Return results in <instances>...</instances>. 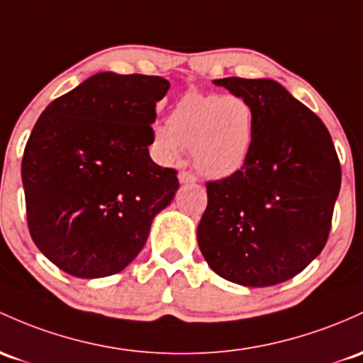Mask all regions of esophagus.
<instances>
[{
    "mask_svg": "<svg viewBox=\"0 0 363 363\" xmlns=\"http://www.w3.org/2000/svg\"><path fill=\"white\" fill-rule=\"evenodd\" d=\"M179 181H181L182 184H184V182H194L196 181V175L188 172V170H181V172H179Z\"/></svg>",
    "mask_w": 363,
    "mask_h": 363,
    "instance_id": "34e87169",
    "label": "esophagus"
}]
</instances>
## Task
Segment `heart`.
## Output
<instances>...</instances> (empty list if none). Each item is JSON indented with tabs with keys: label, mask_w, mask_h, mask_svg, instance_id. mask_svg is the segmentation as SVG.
I'll return each instance as SVG.
<instances>
[{
	"label": "heart",
	"mask_w": 363,
	"mask_h": 363,
	"mask_svg": "<svg viewBox=\"0 0 363 363\" xmlns=\"http://www.w3.org/2000/svg\"><path fill=\"white\" fill-rule=\"evenodd\" d=\"M255 113L238 94L188 93L174 103L167 123L153 130V143L170 162L191 148L193 163L206 177L233 175L248 160L253 148Z\"/></svg>",
	"instance_id": "obj_1"
}]
</instances>
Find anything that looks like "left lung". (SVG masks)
I'll return each instance as SVG.
<instances>
[{
	"label": "left lung",
	"mask_w": 363,
	"mask_h": 363,
	"mask_svg": "<svg viewBox=\"0 0 363 363\" xmlns=\"http://www.w3.org/2000/svg\"><path fill=\"white\" fill-rule=\"evenodd\" d=\"M255 113L238 172L206 182L198 245L215 274L265 288L300 274L328 242L341 165L324 122L270 79H215Z\"/></svg>",
	"instance_id": "8db88e82"
}]
</instances>
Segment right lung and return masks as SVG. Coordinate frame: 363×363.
Segmentation results:
<instances>
[{
    "label": "right lung",
    "instance_id": "obj_1",
    "mask_svg": "<svg viewBox=\"0 0 363 363\" xmlns=\"http://www.w3.org/2000/svg\"><path fill=\"white\" fill-rule=\"evenodd\" d=\"M158 75L101 72L51 101L22 157L27 225L41 253L70 276L125 269L155 215L174 200L177 170L150 158Z\"/></svg>",
    "mask_w": 363,
    "mask_h": 363
}]
</instances>
